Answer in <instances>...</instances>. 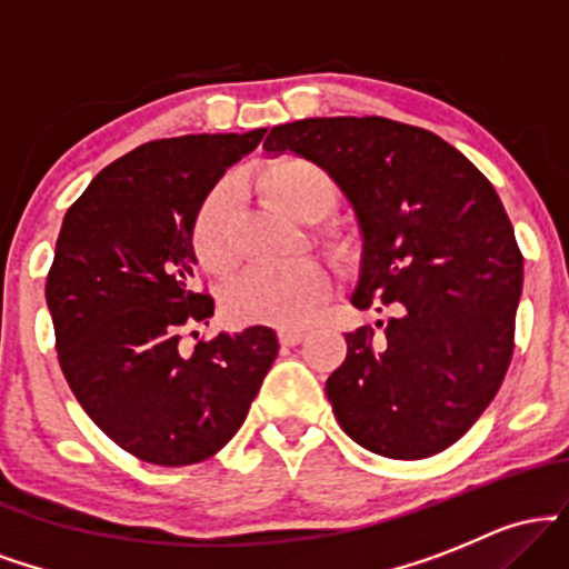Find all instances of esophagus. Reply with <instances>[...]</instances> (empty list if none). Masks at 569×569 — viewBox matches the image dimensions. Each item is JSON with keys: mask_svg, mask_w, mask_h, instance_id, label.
I'll use <instances>...</instances> for the list:
<instances>
[{"mask_svg": "<svg viewBox=\"0 0 569 569\" xmlns=\"http://www.w3.org/2000/svg\"><path fill=\"white\" fill-rule=\"evenodd\" d=\"M278 339L280 345H299L305 339V329H280Z\"/></svg>", "mask_w": 569, "mask_h": 569, "instance_id": "34e87169", "label": "esophagus"}]
</instances>
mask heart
I'll return each mask as SVG.
<instances>
[{"label": "heart", "instance_id": "1", "mask_svg": "<svg viewBox=\"0 0 569 569\" xmlns=\"http://www.w3.org/2000/svg\"><path fill=\"white\" fill-rule=\"evenodd\" d=\"M257 184L286 217H321L335 198L329 173L316 162L283 154L257 168ZM230 219V189L217 187L200 206L194 219L192 243L200 264L208 272H227L234 251L227 232ZM331 293V272L316 259L289 264L251 267L234 278L224 293L230 318L243 323L302 326L310 321Z\"/></svg>", "mask_w": 569, "mask_h": 569}]
</instances>
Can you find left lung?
I'll use <instances>...</instances> for the list:
<instances>
[{
    "instance_id": "8db88e82",
    "label": "left lung",
    "mask_w": 569,
    "mask_h": 569,
    "mask_svg": "<svg viewBox=\"0 0 569 569\" xmlns=\"http://www.w3.org/2000/svg\"><path fill=\"white\" fill-rule=\"evenodd\" d=\"M270 154L321 166L361 230L350 302L382 310L345 335L326 380L337 422L369 452L420 460L460 439L498 393L513 356L521 253L487 176L426 128L385 117L276 126Z\"/></svg>"
}]
</instances>
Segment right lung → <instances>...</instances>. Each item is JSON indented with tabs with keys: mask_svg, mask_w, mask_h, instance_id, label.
Masks as SVG:
<instances>
[{
	"mask_svg": "<svg viewBox=\"0 0 569 569\" xmlns=\"http://www.w3.org/2000/svg\"><path fill=\"white\" fill-rule=\"evenodd\" d=\"M262 136L257 128L141 143L103 168L63 217L44 286L58 361L90 420L152 466L217 455L278 356L267 326L181 345L213 316V299L194 291V219Z\"/></svg>",
	"mask_w": 569,
	"mask_h": 569,
	"instance_id": "obj_1",
	"label": "right lung"
}]
</instances>
